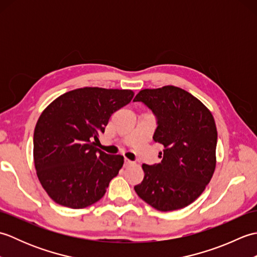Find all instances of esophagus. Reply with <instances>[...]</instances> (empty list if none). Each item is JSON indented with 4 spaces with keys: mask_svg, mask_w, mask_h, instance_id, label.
<instances>
[{
    "mask_svg": "<svg viewBox=\"0 0 257 257\" xmlns=\"http://www.w3.org/2000/svg\"><path fill=\"white\" fill-rule=\"evenodd\" d=\"M133 165H134L133 161H130V160H128V159H124V161H123V167H124V168H128V167L133 166Z\"/></svg>",
    "mask_w": 257,
    "mask_h": 257,
    "instance_id": "esophagus-1",
    "label": "esophagus"
}]
</instances>
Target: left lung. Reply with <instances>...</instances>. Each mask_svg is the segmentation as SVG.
Here are the masks:
<instances>
[{"label":"left lung","mask_w":257,"mask_h":257,"mask_svg":"<svg viewBox=\"0 0 257 257\" xmlns=\"http://www.w3.org/2000/svg\"><path fill=\"white\" fill-rule=\"evenodd\" d=\"M134 101L154 112V140L165 147L160 163L143 165L145 178L135 191L156 210L182 209L199 198L214 172V118L199 99L174 86L140 90Z\"/></svg>","instance_id":"obj_1"}]
</instances>
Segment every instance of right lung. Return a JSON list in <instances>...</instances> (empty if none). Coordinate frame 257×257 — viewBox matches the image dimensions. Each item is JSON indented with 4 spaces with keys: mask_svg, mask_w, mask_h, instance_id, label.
<instances>
[{
    "mask_svg": "<svg viewBox=\"0 0 257 257\" xmlns=\"http://www.w3.org/2000/svg\"><path fill=\"white\" fill-rule=\"evenodd\" d=\"M134 91L85 87L46 107L34 130V163L43 188L56 203L83 209L99 201L123 165V157L96 148L111 114Z\"/></svg>",
    "mask_w": 257,
    "mask_h": 257,
    "instance_id": "right-lung-1",
    "label": "right lung"
}]
</instances>
